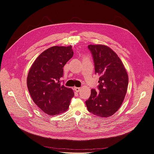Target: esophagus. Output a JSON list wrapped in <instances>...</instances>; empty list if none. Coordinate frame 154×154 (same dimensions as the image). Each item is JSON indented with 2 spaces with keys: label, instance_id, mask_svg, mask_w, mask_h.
Here are the masks:
<instances>
[{
  "label": "esophagus",
  "instance_id": "obj_1",
  "mask_svg": "<svg viewBox=\"0 0 154 154\" xmlns=\"http://www.w3.org/2000/svg\"><path fill=\"white\" fill-rule=\"evenodd\" d=\"M74 89L76 92H80V91L81 90V88H80V87H74Z\"/></svg>",
  "mask_w": 154,
  "mask_h": 154
}]
</instances>
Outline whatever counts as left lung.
<instances>
[{
	"instance_id": "1",
	"label": "left lung",
	"mask_w": 154,
	"mask_h": 154,
	"mask_svg": "<svg viewBox=\"0 0 154 154\" xmlns=\"http://www.w3.org/2000/svg\"><path fill=\"white\" fill-rule=\"evenodd\" d=\"M98 74L99 92L94 88L85 104L88 110L101 118H107L118 111L124 100L128 84V74L122 60L114 51L104 45H89Z\"/></svg>"
}]
</instances>
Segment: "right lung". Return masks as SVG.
Listing matches in <instances>:
<instances>
[{
    "label": "right lung",
    "instance_id": "obj_1",
    "mask_svg": "<svg viewBox=\"0 0 154 154\" xmlns=\"http://www.w3.org/2000/svg\"><path fill=\"white\" fill-rule=\"evenodd\" d=\"M73 54L71 45L53 46L42 53L29 69L27 85L31 98L48 115L66 112L74 96L71 88L60 85L63 67Z\"/></svg>",
    "mask_w": 154,
    "mask_h": 154
}]
</instances>
